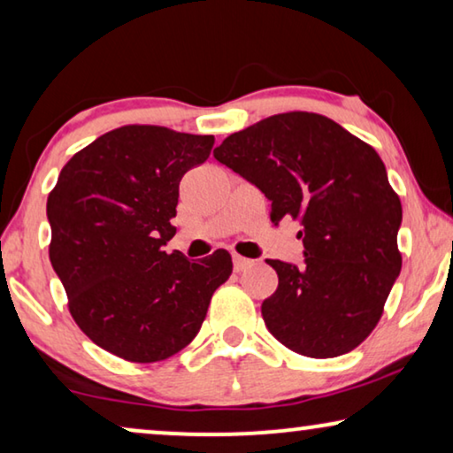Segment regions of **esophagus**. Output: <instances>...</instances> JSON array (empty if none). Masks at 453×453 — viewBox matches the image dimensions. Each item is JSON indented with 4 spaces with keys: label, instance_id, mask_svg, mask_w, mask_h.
<instances>
[{
    "label": "esophagus",
    "instance_id": "1",
    "mask_svg": "<svg viewBox=\"0 0 453 453\" xmlns=\"http://www.w3.org/2000/svg\"><path fill=\"white\" fill-rule=\"evenodd\" d=\"M253 262L251 259H247L243 256H233V268L234 272H245L247 268H251Z\"/></svg>",
    "mask_w": 453,
    "mask_h": 453
}]
</instances>
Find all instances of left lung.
<instances>
[{
    "label": "left lung",
    "mask_w": 453,
    "mask_h": 453,
    "mask_svg": "<svg viewBox=\"0 0 453 453\" xmlns=\"http://www.w3.org/2000/svg\"><path fill=\"white\" fill-rule=\"evenodd\" d=\"M214 158L301 222L305 264L265 259L278 274L262 303L278 342L311 358L350 352L373 332L402 268L400 197L369 144L318 113L272 115L231 134Z\"/></svg>",
    "instance_id": "obj_1"
}]
</instances>
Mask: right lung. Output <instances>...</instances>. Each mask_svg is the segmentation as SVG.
<instances>
[{
    "mask_svg": "<svg viewBox=\"0 0 453 453\" xmlns=\"http://www.w3.org/2000/svg\"><path fill=\"white\" fill-rule=\"evenodd\" d=\"M214 135L123 126L73 154L47 197L49 259L80 330L132 363L165 361L206 319L233 259L166 253L179 181L210 157Z\"/></svg>",
    "mask_w": 453,
    "mask_h": 453,
    "instance_id": "add662e5",
    "label": "right lung"
}]
</instances>
